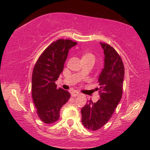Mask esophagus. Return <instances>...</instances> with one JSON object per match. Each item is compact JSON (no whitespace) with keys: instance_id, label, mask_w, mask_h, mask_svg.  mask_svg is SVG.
Masks as SVG:
<instances>
[{"instance_id":"1","label":"esophagus","mask_w":150,"mask_h":150,"mask_svg":"<svg viewBox=\"0 0 150 150\" xmlns=\"http://www.w3.org/2000/svg\"><path fill=\"white\" fill-rule=\"evenodd\" d=\"M71 95L72 96H77L79 95H80V93L77 92V91H72L71 93Z\"/></svg>"}]
</instances>
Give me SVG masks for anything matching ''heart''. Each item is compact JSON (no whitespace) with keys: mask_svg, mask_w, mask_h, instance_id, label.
Here are the masks:
<instances>
[{"mask_svg":"<svg viewBox=\"0 0 150 150\" xmlns=\"http://www.w3.org/2000/svg\"><path fill=\"white\" fill-rule=\"evenodd\" d=\"M83 58H93V59H95V57H94V55L91 54H85L83 55Z\"/></svg>","mask_w":150,"mask_h":150,"instance_id":"1","label":"heart"}]
</instances>
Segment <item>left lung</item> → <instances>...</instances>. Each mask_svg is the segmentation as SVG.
Instances as JSON below:
<instances>
[{"instance_id": "obj_1", "label": "left lung", "mask_w": 150, "mask_h": 150, "mask_svg": "<svg viewBox=\"0 0 150 150\" xmlns=\"http://www.w3.org/2000/svg\"><path fill=\"white\" fill-rule=\"evenodd\" d=\"M100 44L105 54V66L98 77L100 99L89 100L81 108L83 125L90 130H97L108 122L122 96L124 67L115 48L105 43Z\"/></svg>"}]
</instances>
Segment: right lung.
<instances>
[{
	"label": "right lung",
	"mask_w": 150,
	"mask_h": 150,
	"mask_svg": "<svg viewBox=\"0 0 150 150\" xmlns=\"http://www.w3.org/2000/svg\"><path fill=\"white\" fill-rule=\"evenodd\" d=\"M77 42L59 39L52 42L39 57L32 77V95L38 117L43 122L53 124L59 118L60 109L70 93L57 88L55 81L62 73L68 52Z\"/></svg>",
	"instance_id": "right-lung-1"
}]
</instances>
